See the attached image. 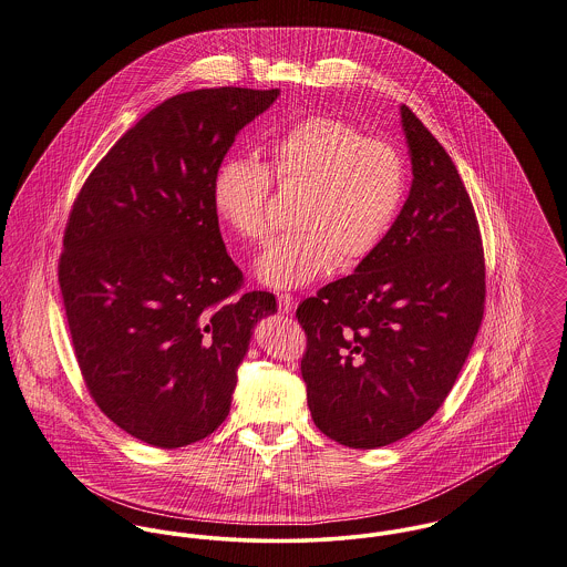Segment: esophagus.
I'll list each match as a JSON object with an SVG mask.
<instances>
[{
    "label": "esophagus",
    "mask_w": 567,
    "mask_h": 567,
    "mask_svg": "<svg viewBox=\"0 0 567 567\" xmlns=\"http://www.w3.org/2000/svg\"><path fill=\"white\" fill-rule=\"evenodd\" d=\"M293 306H296V300H293V296H289V293H280L278 296V310L280 312H291L293 310Z\"/></svg>",
    "instance_id": "34e87169"
}]
</instances>
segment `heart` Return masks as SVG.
I'll use <instances>...</instances> for the list:
<instances>
[{
	"mask_svg": "<svg viewBox=\"0 0 567 567\" xmlns=\"http://www.w3.org/2000/svg\"><path fill=\"white\" fill-rule=\"evenodd\" d=\"M271 178L300 189L296 230L274 239L257 261V278L271 289H302L334 262L369 257L391 230L408 187L399 148L367 137L339 116L315 114L293 123L267 146L265 164L228 157L212 181L214 212L241 239L267 237Z\"/></svg>",
	"mask_w": 567,
	"mask_h": 567,
	"instance_id": "heart-1",
	"label": "heart"
}]
</instances>
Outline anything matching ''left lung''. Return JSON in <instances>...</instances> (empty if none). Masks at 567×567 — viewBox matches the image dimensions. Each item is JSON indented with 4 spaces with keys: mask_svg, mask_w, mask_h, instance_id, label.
<instances>
[{
    "mask_svg": "<svg viewBox=\"0 0 567 567\" xmlns=\"http://www.w3.org/2000/svg\"><path fill=\"white\" fill-rule=\"evenodd\" d=\"M412 187L382 244L355 271L298 306L315 425L378 449L425 425L453 389L485 302L480 221L455 164L401 105Z\"/></svg>",
    "mask_w": 567,
    "mask_h": 567,
    "instance_id": "left-lung-1",
    "label": "left lung"
}]
</instances>
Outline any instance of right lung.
<instances>
[{
  "instance_id": "obj_1",
  "label": "right lung",
  "mask_w": 567,
  "mask_h": 567,
  "mask_svg": "<svg viewBox=\"0 0 567 567\" xmlns=\"http://www.w3.org/2000/svg\"><path fill=\"white\" fill-rule=\"evenodd\" d=\"M280 90L205 87L151 110L73 203L58 280L87 391L157 449L214 434L230 412L267 291L241 293L212 181L235 135Z\"/></svg>"
}]
</instances>
